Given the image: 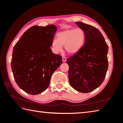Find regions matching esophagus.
I'll return each mask as SVG.
<instances>
[{
    "instance_id": "esophagus-1",
    "label": "esophagus",
    "mask_w": 123,
    "mask_h": 123,
    "mask_svg": "<svg viewBox=\"0 0 123 123\" xmlns=\"http://www.w3.org/2000/svg\"><path fill=\"white\" fill-rule=\"evenodd\" d=\"M62 61H63V62L66 61V57H62Z\"/></svg>"
}]
</instances>
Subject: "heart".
I'll use <instances>...</instances> for the list:
<instances>
[{
    "label": "heart",
    "mask_w": 123,
    "mask_h": 123,
    "mask_svg": "<svg viewBox=\"0 0 123 123\" xmlns=\"http://www.w3.org/2000/svg\"><path fill=\"white\" fill-rule=\"evenodd\" d=\"M57 39L52 41L51 45L55 53L62 50V46L68 53L74 54L80 50L84 44L85 33L81 29H67L57 34Z\"/></svg>",
    "instance_id": "1"
}]
</instances>
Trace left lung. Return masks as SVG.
I'll return each instance as SVG.
<instances>
[{
  "instance_id": "obj_1",
  "label": "left lung",
  "mask_w": 123,
  "mask_h": 123,
  "mask_svg": "<svg viewBox=\"0 0 123 123\" xmlns=\"http://www.w3.org/2000/svg\"><path fill=\"white\" fill-rule=\"evenodd\" d=\"M75 23L85 33V44L78 53L67 59L70 85L81 93H89L100 86L109 67L108 45L95 27L82 22Z\"/></svg>"
}]
</instances>
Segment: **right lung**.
Segmentation results:
<instances>
[{
    "instance_id": "add662e5",
    "label": "right lung",
    "mask_w": 123,
    "mask_h": 123,
    "mask_svg": "<svg viewBox=\"0 0 123 123\" xmlns=\"http://www.w3.org/2000/svg\"><path fill=\"white\" fill-rule=\"evenodd\" d=\"M57 27L35 25L28 29L14 46L11 65L14 80L31 95L48 87L52 74L62 63V57L51 51Z\"/></svg>"
}]
</instances>
